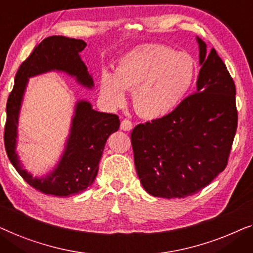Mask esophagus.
<instances>
[{
  "instance_id": "obj_1",
  "label": "esophagus",
  "mask_w": 253,
  "mask_h": 253,
  "mask_svg": "<svg viewBox=\"0 0 253 253\" xmlns=\"http://www.w3.org/2000/svg\"><path fill=\"white\" fill-rule=\"evenodd\" d=\"M120 128H122V129L125 130V131H129V130L133 129V124H131L129 120L125 119V120H123V122H122V125H120Z\"/></svg>"
}]
</instances>
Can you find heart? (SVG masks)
I'll return each mask as SVG.
<instances>
[{
  "label": "heart",
  "mask_w": 253,
  "mask_h": 253,
  "mask_svg": "<svg viewBox=\"0 0 253 253\" xmlns=\"http://www.w3.org/2000/svg\"><path fill=\"white\" fill-rule=\"evenodd\" d=\"M195 76V63L186 52L161 44L137 45L120 57L113 74L102 71L99 94L110 108L126 103L133 91V106L147 119L169 115L182 102Z\"/></svg>",
  "instance_id": "obj_1"
}]
</instances>
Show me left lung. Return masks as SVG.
<instances>
[{
    "label": "left lung",
    "mask_w": 253,
    "mask_h": 253,
    "mask_svg": "<svg viewBox=\"0 0 253 253\" xmlns=\"http://www.w3.org/2000/svg\"><path fill=\"white\" fill-rule=\"evenodd\" d=\"M196 92L161 119L131 131L137 175L151 196L184 198L198 193L227 166L237 128L235 84L214 49L196 38Z\"/></svg>",
    "instance_id": "left-lung-1"
}]
</instances>
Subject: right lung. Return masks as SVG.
Returning a JSON list of instances; mask_svg holds the SVG:
<instances>
[{
	"label": "right lung",
	"instance_id": "1",
	"mask_svg": "<svg viewBox=\"0 0 253 253\" xmlns=\"http://www.w3.org/2000/svg\"><path fill=\"white\" fill-rule=\"evenodd\" d=\"M87 43L65 37H49L34 48L21 64L15 77L13 89L6 103L4 144L10 162L21 177L45 195L67 197L83 193L91 186L98 172V164L110 135L119 129L117 115L99 112L90 102H76L70 133L58 163L41 176H34L24 169L17 154L19 113L28 79L48 72H62L72 77L80 86L92 89L94 80L80 52Z\"/></svg>",
	"mask_w": 253,
	"mask_h": 253
}]
</instances>
